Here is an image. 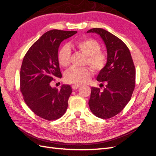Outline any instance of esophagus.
Segmentation results:
<instances>
[{"label":"esophagus","instance_id":"34e87169","mask_svg":"<svg viewBox=\"0 0 156 156\" xmlns=\"http://www.w3.org/2000/svg\"><path fill=\"white\" fill-rule=\"evenodd\" d=\"M80 85H76V84H72V88L73 90H76V89H78V88H80Z\"/></svg>","mask_w":156,"mask_h":156}]
</instances>
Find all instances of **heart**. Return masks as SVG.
I'll return each instance as SVG.
<instances>
[{"label":"heart","instance_id":"obj_1","mask_svg":"<svg viewBox=\"0 0 156 156\" xmlns=\"http://www.w3.org/2000/svg\"><path fill=\"white\" fill-rule=\"evenodd\" d=\"M74 45L84 54L87 55V64L90 65L95 72H99L105 68L107 62V55L101 51L100 44L93 39L87 38L78 40ZM59 64L63 67H67L70 64L71 49L68 44H64L59 49L57 54ZM92 74L89 67H72L65 73V80L76 85L86 84L90 80Z\"/></svg>","mask_w":156,"mask_h":156}]
</instances>
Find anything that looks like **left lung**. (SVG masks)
<instances>
[{
    "label": "left lung",
    "instance_id": "left-lung-1",
    "mask_svg": "<svg viewBox=\"0 0 156 156\" xmlns=\"http://www.w3.org/2000/svg\"><path fill=\"white\" fill-rule=\"evenodd\" d=\"M87 33L100 35L107 51V64L97 78L106 87L103 90L91 88L89 107L97 117L109 119L119 113L130 101L135 84V66L129 49L120 39L101 28Z\"/></svg>",
    "mask_w": 156,
    "mask_h": 156
}]
</instances>
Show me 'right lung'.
Returning <instances> with one entry per match:
<instances>
[{
  "label": "right lung",
  "instance_id": "1",
  "mask_svg": "<svg viewBox=\"0 0 156 156\" xmlns=\"http://www.w3.org/2000/svg\"><path fill=\"white\" fill-rule=\"evenodd\" d=\"M77 31L58 29L46 32L29 48L22 62L20 88L25 103L39 117L48 121L56 120L68 108L72 93L69 85L60 89L52 88L50 82L62 78L57 54L61 42Z\"/></svg>",
  "mask_w": 156,
  "mask_h": 156
}]
</instances>
